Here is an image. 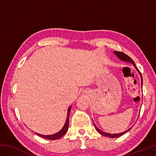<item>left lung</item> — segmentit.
I'll return each instance as SVG.
<instances>
[{"label":"left lung","instance_id":"left-lung-1","mask_svg":"<svg viewBox=\"0 0 156 156\" xmlns=\"http://www.w3.org/2000/svg\"><path fill=\"white\" fill-rule=\"evenodd\" d=\"M114 54H115L116 55H117V57H118L119 59H121V60H122V61H125V62H130V63H131V64H133L134 65L135 68H136V69H137V70L138 71V72L140 73V76H141V87H142V84H143V78H142V76H141V74L140 72L138 70V69L136 68V66H135V63H134V62H133V59H132L130 57H129V56H128L127 55L125 54L124 53H122V52L117 51H114ZM94 127H95L96 129H97V131L99 133H101V135H104V136L108 137H111V138H116V137H120V136H121V135H124L125 133H127V131H129L130 130V129L132 128V127L129 128V129H128V130L125 131H123V132H122V133H117V134H111V133H105V132L101 131V129H99L97 127V126L95 125V124H94Z\"/></svg>","mask_w":156,"mask_h":156}]
</instances>
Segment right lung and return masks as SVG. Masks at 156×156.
Masks as SVG:
<instances>
[{"mask_svg":"<svg viewBox=\"0 0 156 156\" xmlns=\"http://www.w3.org/2000/svg\"><path fill=\"white\" fill-rule=\"evenodd\" d=\"M71 110V106L68 108V115H67V119H66V121L65 122V125H64V127L61 129L60 131L58 133H56L54 135H41L36 133L37 135L40 136L41 137H44L45 139H47V140H58V139L62 137V136L66 134V132H67L68 129V125H69V112H70Z\"/></svg>","mask_w":156,"mask_h":156,"instance_id":"right-lung-1","label":"right lung"}]
</instances>
